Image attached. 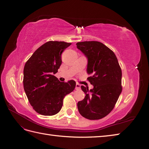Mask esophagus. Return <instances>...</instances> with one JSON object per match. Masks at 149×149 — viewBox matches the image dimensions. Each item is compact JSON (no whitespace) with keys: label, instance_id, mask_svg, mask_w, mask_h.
<instances>
[{"label":"esophagus","instance_id":"34e87169","mask_svg":"<svg viewBox=\"0 0 149 149\" xmlns=\"http://www.w3.org/2000/svg\"><path fill=\"white\" fill-rule=\"evenodd\" d=\"M75 89H76V90H79L80 89H81V85L79 84H76V88H75Z\"/></svg>","mask_w":149,"mask_h":149}]
</instances>
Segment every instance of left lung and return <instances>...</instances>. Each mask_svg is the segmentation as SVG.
Returning a JSON list of instances; mask_svg holds the SVG:
<instances>
[{
    "mask_svg": "<svg viewBox=\"0 0 149 149\" xmlns=\"http://www.w3.org/2000/svg\"><path fill=\"white\" fill-rule=\"evenodd\" d=\"M88 58L87 78L93 86H81L85 97L78 102L80 114L89 120L104 118L114 109L122 92V71L114 53L105 45L96 42L76 43Z\"/></svg>",
    "mask_w": 149,
    "mask_h": 149,
    "instance_id": "left-lung-1",
    "label": "left lung"
}]
</instances>
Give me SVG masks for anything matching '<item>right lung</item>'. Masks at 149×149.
Wrapping results in <instances>:
<instances>
[{
	"mask_svg": "<svg viewBox=\"0 0 149 149\" xmlns=\"http://www.w3.org/2000/svg\"><path fill=\"white\" fill-rule=\"evenodd\" d=\"M71 44L49 41L39 47L25 65V92L31 106L40 114L53 116L58 113L65 96L75 88L74 81L60 82L53 75L61 65V53Z\"/></svg>",
	"mask_w": 149,
	"mask_h": 149,
	"instance_id": "right-lung-1",
	"label": "right lung"
}]
</instances>
